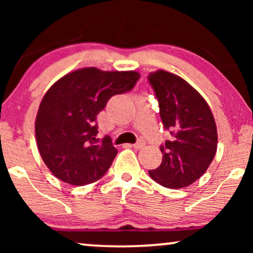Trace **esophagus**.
Here are the masks:
<instances>
[{
	"label": "esophagus",
	"instance_id": "esophagus-1",
	"mask_svg": "<svg viewBox=\"0 0 253 253\" xmlns=\"http://www.w3.org/2000/svg\"><path fill=\"white\" fill-rule=\"evenodd\" d=\"M145 140L143 139V138H139V139H138L137 141H136V144L133 145V147L136 148V150H140V148H143L144 146H145Z\"/></svg>",
	"mask_w": 253,
	"mask_h": 253
}]
</instances>
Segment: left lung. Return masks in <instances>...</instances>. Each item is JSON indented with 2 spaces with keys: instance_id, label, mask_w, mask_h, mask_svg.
I'll use <instances>...</instances> for the list:
<instances>
[{
  "instance_id": "left-lung-1",
  "label": "left lung",
  "mask_w": 253,
  "mask_h": 253,
  "mask_svg": "<svg viewBox=\"0 0 253 253\" xmlns=\"http://www.w3.org/2000/svg\"><path fill=\"white\" fill-rule=\"evenodd\" d=\"M147 79L159 101L161 122L171 136L160 146L161 165L148 174L165 188H184L202 177L215 155V121L207 102L184 79L164 70Z\"/></svg>"
}]
</instances>
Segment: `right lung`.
I'll return each mask as SVG.
<instances>
[{
    "label": "right lung",
    "mask_w": 253,
    "mask_h": 253,
    "mask_svg": "<svg viewBox=\"0 0 253 253\" xmlns=\"http://www.w3.org/2000/svg\"><path fill=\"white\" fill-rule=\"evenodd\" d=\"M134 71L85 68L65 75L44 94L36 120L40 155L61 181L86 185L102 177L117 154L112 140L98 138L96 115L108 100L130 92Z\"/></svg>",
    "instance_id": "1"
}]
</instances>
